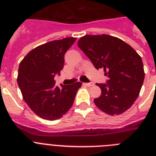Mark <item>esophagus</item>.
Instances as JSON below:
<instances>
[{
	"mask_svg": "<svg viewBox=\"0 0 156 156\" xmlns=\"http://www.w3.org/2000/svg\"><path fill=\"white\" fill-rule=\"evenodd\" d=\"M84 85H85V86H88V87H91V86H93L94 83L93 82H90V83H84Z\"/></svg>",
	"mask_w": 156,
	"mask_h": 156,
	"instance_id": "34e87169",
	"label": "esophagus"
}]
</instances>
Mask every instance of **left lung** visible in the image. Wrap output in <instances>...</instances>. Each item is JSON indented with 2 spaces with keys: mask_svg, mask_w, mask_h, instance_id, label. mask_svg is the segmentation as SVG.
Wrapping results in <instances>:
<instances>
[{
  "mask_svg": "<svg viewBox=\"0 0 156 156\" xmlns=\"http://www.w3.org/2000/svg\"><path fill=\"white\" fill-rule=\"evenodd\" d=\"M78 46L108 77L106 84H96L102 90L94 99L96 106L109 115L127 110L138 97L144 79L141 57L130 45L109 35H86L80 38Z\"/></svg>",
  "mask_w": 156,
  "mask_h": 156,
  "instance_id": "8db88e82",
  "label": "left lung"
}]
</instances>
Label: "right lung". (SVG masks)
<instances>
[{"instance_id": "obj_1", "label": "right lung", "mask_w": 156, "mask_h": 156, "mask_svg": "<svg viewBox=\"0 0 156 156\" xmlns=\"http://www.w3.org/2000/svg\"><path fill=\"white\" fill-rule=\"evenodd\" d=\"M76 38L48 42L31 50L19 64L18 85L23 99L41 118L55 120L70 109L81 82L55 85L54 77L61 75L64 54Z\"/></svg>"}]
</instances>
